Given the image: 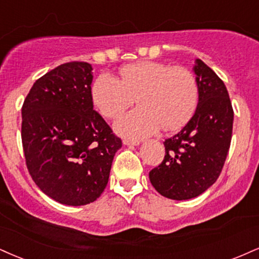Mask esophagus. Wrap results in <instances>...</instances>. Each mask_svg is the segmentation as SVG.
<instances>
[{"mask_svg":"<svg viewBox=\"0 0 259 259\" xmlns=\"http://www.w3.org/2000/svg\"><path fill=\"white\" fill-rule=\"evenodd\" d=\"M123 143L126 146H139L140 145V141L138 140H130V139H124L123 140Z\"/></svg>","mask_w":259,"mask_h":259,"instance_id":"esophagus-1","label":"esophagus"}]
</instances>
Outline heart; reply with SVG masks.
I'll use <instances>...</instances> for the list:
<instances>
[{"mask_svg": "<svg viewBox=\"0 0 259 259\" xmlns=\"http://www.w3.org/2000/svg\"><path fill=\"white\" fill-rule=\"evenodd\" d=\"M135 98L140 107L119 118L114 130L125 138L142 139L160 126L176 130L185 125L197 108L198 83L187 68L141 61L121 67L119 79L102 73L92 85L93 102L110 119L119 117Z\"/></svg>", "mask_w": 259, "mask_h": 259, "instance_id": "obj_1", "label": "heart"}]
</instances>
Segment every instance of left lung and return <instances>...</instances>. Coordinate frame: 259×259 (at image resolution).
Instances as JSON below:
<instances>
[{
	"mask_svg": "<svg viewBox=\"0 0 259 259\" xmlns=\"http://www.w3.org/2000/svg\"><path fill=\"white\" fill-rule=\"evenodd\" d=\"M193 71L197 110L180 133L165 140L164 160L149 172L155 191L172 200L198 197L216 182L232 140L234 112L223 80L200 59Z\"/></svg>",
	"mask_w": 259,
	"mask_h": 259,
	"instance_id": "8db88e82",
	"label": "left lung"
}]
</instances>
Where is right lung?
<instances>
[{
  "label": "right lung",
  "mask_w": 259,
  "mask_h": 259,
  "mask_svg": "<svg viewBox=\"0 0 259 259\" xmlns=\"http://www.w3.org/2000/svg\"><path fill=\"white\" fill-rule=\"evenodd\" d=\"M93 67L62 64L33 83L21 108L27 169L45 194L70 206L95 201L110 177L121 140L92 99Z\"/></svg>",
  "instance_id": "add662e5"
}]
</instances>
